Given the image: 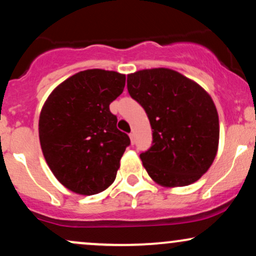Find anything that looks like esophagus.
Segmentation results:
<instances>
[{
  "instance_id": "34e87169",
  "label": "esophagus",
  "mask_w": 256,
  "mask_h": 256,
  "mask_svg": "<svg viewBox=\"0 0 256 256\" xmlns=\"http://www.w3.org/2000/svg\"><path fill=\"white\" fill-rule=\"evenodd\" d=\"M128 136H130V140H131L132 144H134V132H131V134H128Z\"/></svg>"
}]
</instances>
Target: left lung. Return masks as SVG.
Listing matches in <instances>:
<instances>
[{
  "label": "left lung",
  "mask_w": 256,
  "mask_h": 256,
  "mask_svg": "<svg viewBox=\"0 0 256 256\" xmlns=\"http://www.w3.org/2000/svg\"><path fill=\"white\" fill-rule=\"evenodd\" d=\"M128 90L150 122L152 144L140 154L149 177L165 188L198 180L219 146L218 110L210 94L165 67L128 74Z\"/></svg>",
  "instance_id": "left-lung-1"
}]
</instances>
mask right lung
<instances>
[{
	"mask_svg": "<svg viewBox=\"0 0 256 256\" xmlns=\"http://www.w3.org/2000/svg\"><path fill=\"white\" fill-rule=\"evenodd\" d=\"M126 76L94 68L58 84L44 102L38 134L43 156L55 178L79 195H95L116 180L130 138L116 128L110 104Z\"/></svg>",
	"mask_w": 256,
	"mask_h": 256,
	"instance_id": "right-lung-1",
	"label": "right lung"
}]
</instances>
